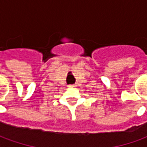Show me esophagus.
Listing matches in <instances>:
<instances>
[{"label":"esophagus","instance_id":"obj_1","mask_svg":"<svg viewBox=\"0 0 147 147\" xmlns=\"http://www.w3.org/2000/svg\"><path fill=\"white\" fill-rule=\"evenodd\" d=\"M69 87H74V86H76V85H74V84H70V85H68Z\"/></svg>","mask_w":147,"mask_h":147}]
</instances>
